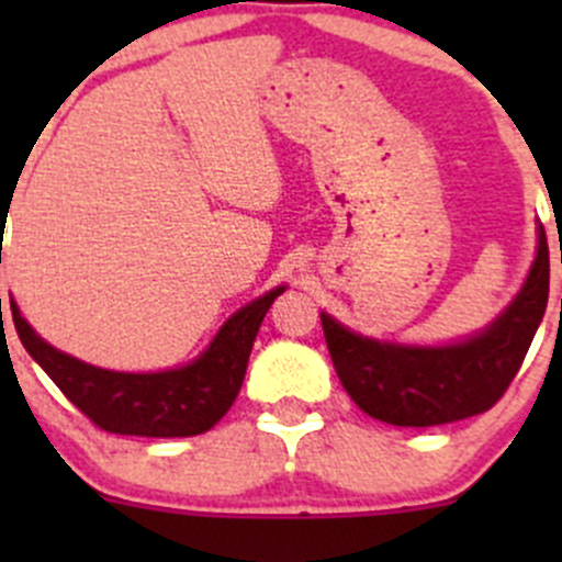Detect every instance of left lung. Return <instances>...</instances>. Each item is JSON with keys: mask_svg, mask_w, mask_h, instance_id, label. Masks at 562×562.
<instances>
[{"mask_svg": "<svg viewBox=\"0 0 562 562\" xmlns=\"http://www.w3.org/2000/svg\"><path fill=\"white\" fill-rule=\"evenodd\" d=\"M549 299V247L538 252L525 288L486 331L446 348L375 342L321 315L334 370L350 400L394 427H438L490 411L522 367Z\"/></svg>", "mask_w": 562, "mask_h": 562, "instance_id": "left-lung-1", "label": "left lung"}]
</instances>
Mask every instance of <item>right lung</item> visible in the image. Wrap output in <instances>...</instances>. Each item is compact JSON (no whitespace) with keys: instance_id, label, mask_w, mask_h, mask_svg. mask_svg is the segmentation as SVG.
<instances>
[{"instance_id":"1","label":"right lung","mask_w":562,"mask_h":562,"mask_svg":"<svg viewBox=\"0 0 562 562\" xmlns=\"http://www.w3.org/2000/svg\"><path fill=\"white\" fill-rule=\"evenodd\" d=\"M285 288H274L231 317L206 353L181 370L130 375L83 364L32 331L10 302L15 331L45 375L94 424L113 435L190 438L212 429L228 413L245 381L249 350L263 315ZM2 307V302H0Z\"/></svg>"}]
</instances>
